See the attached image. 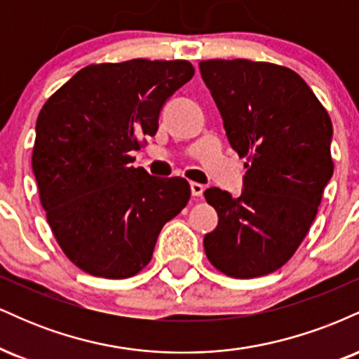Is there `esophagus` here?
I'll use <instances>...</instances> for the list:
<instances>
[{"label": "esophagus", "instance_id": "1", "mask_svg": "<svg viewBox=\"0 0 359 359\" xmlns=\"http://www.w3.org/2000/svg\"><path fill=\"white\" fill-rule=\"evenodd\" d=\"M191 191H192V196L194 197H201L204 192V185L199 184V182H192L191 184Z\"/></svg>", "mask_w": 359, "mask_h": 359}]
</instances>
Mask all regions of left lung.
<instances>
[{"label": "left lung", "mask_w": 359, "mask_h": 359, "mask_svg": "<svg viewBox=\"0 0 359 359\" xmlns=\"http://www.w3.org/2000/svg\"><path fill=\"white\" fill-rule=\"evenodd\" d=\"M229 143L246 158L240 197L211 187L219 224L204 250L221 273L255 278L294 257L317 216L332 172V123L306 81L271 62L201 60Z\"/></svg>", "instance_id": "obj_1"}]
</instances>
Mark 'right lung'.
Segmentation results:
<instances>
[{"instance_id": "add662e5", "label": "right lung", "mask_w": 359, "mask_h": 359, "mask_svg": "<svg viewBox=\"0 0 359 359\" xmlns=\"http://www.w3.org/2000/svg\"><path fill=\"white\" fill-rule=\"evenodd\" d=\"M194 72L189 60L90 64L40 109L32 154L40 203L60 250L86 273H140L163 224L191 199L182 177L156 179L130 163Z\"/></svg>"}]
</instances>
